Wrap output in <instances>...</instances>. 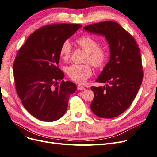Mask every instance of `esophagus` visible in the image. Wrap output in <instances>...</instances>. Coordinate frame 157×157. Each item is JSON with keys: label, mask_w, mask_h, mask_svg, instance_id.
<instances>
[{"label": "esophagus", "mask_w": 157, "mask_h": 157, "mask_svg": "<svg viewBox=\"0 0 157 157\" xmlns=\"http://www.w3.org/2000/svg\"><path fill=\"white\" fill-rule=\"evenodd\" d=\"M77 89L78 90H85V88L84 86H81V85H78V86H77Z\"/></svg>", "instance_id": "34e87169"}]
</instances>
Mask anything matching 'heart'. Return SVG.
<instances>
[{
    "instance_id": "b5f03b06",
    "label": "heart",
    "mask_w": 157,
    "mask_h": 157,
    "mask_svg": "<svg viewBox=\"0 0 157 157\" xmlns=\"http://www.w3.org/2000/svg\"><path fill=\"white\" fill-rule=\"evenodd\" d=\"M80 48L86 52L85 62H90L95 67H101L105 64L108 57V52L105 47L99 46V42L91 36L84 35L77 40ZM72 47L70 42L65 41L61 46L59 56L64 61H67L71 57ZM69 78L74 82L83 84L92 75V70L89 64H73L66 69Z\"/></svg>"
}]
</instances>
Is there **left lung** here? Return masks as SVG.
<instances>
[{
	"label": "left lung",
	"instance_id": "8db88e82",
	"mask_svg": "<svg viewBox=\"0 0 157 157\" xmlns=\"http://www.w3.org/2000/svg\"><path fill=\"white\" fill-rule=\"evenodd\" d=\"M84 29L105 36L110 48V59L96 80L107 84L91 87L94 98L90 107L100 118L118 117L134 101L143 80L140 48L134 37L116 22L94 23Z\"/></svg>",
	"mask_w": 157,
	"mask_h": 157
}]
</instances>
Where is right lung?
I'll use <instances>...</instances> for the list:
<instances>
[{
    "instance_id": "1",
    "label": "right lung",
    "mask_w": 157,
    "mask_h": 157,
    "mask_svg": "<svg viewBox=\"0 0 157 157\" xmlns=\"http://www.w3.org/2000/svg\"><path fill=\"white\" fill-rule=\"evenodd\" d=\"M80 27L66 23L42 27L17 52L13 65L16 92L23 107L37 119L53 122L63 117L77 90L73 82L62 80L64 73L58 65L61 46Z\"/></svg>"
}]
</instances>
